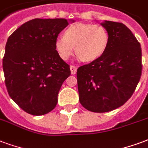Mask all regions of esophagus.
I'll return each mask as SVG.
<instances>
[{"label": "esophagus", "mask_w": 148, "mask_h": 148, "mask_svg": "<svg viewBox=\"0 0 148 148\" xmlns=\"http://www.w3.org/2000/svg\"><path fill=\"white\" fill-rule=\"evenodd\" d=\"M70 71H71V73H72L73 75H75V73H76V71H77V67L73 66V65H71V66H70Z\"/></svg>", "instance_id": "esophagus-1"}]
</instances>
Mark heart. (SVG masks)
Listing matches in <instances>:
<instances>
[{"instance_id":"heart-1","label":"heart","mask_w":148,"mask_h":148,"mask_svg":"<svg viewBox=\"0 0 148 148\" xmlns=\"http://www.w3.org/2000/svg\"><path fill=\"white\" fill-rule=\"evenodd\" d=\"M109 35L102 25L76 23L65 30L64 36L56 38L54 47L63 60L69 59L75 51L85 62L98 59L107 51Z\"/></svg>"}]
</instances>
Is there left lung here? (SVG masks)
<instances>
[{
    "label": "left lung",
    "instance_id": "1",
    "mask_svg": "<svg viewBox=\"0 0 148 148\" xmlns=\"http://www.w3.org/2000/svg\"><path fill=\"white\" fill-rule=\"evenodd\" d=\"M109 35L107 51L77 69L79 102L94 112L121 107L132 96L141 75L140 44L124 24L104 21Z\"/></svg>",
    "mask_w": 148,
    "mask_h": 148
}]
</instances>
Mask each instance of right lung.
<instances>
[{"label": "right lung", "mask_w": 148, "mask_h": 148, "mask_svg": "<svg viewBox=\"0 0 148 148\" xmlns=\"http://www.w3.org/2000/svg\"><path fill=\"white\" fill-rule=\"evenodd\" d=\"M68 25L64 18H35L8 39L3 58L5 85L11 98L30 115H45L54 109L62 83L70 75L69 65L54 47Z\"/></svg>", "instance_id": "right-lung-1"}]
</instances>
